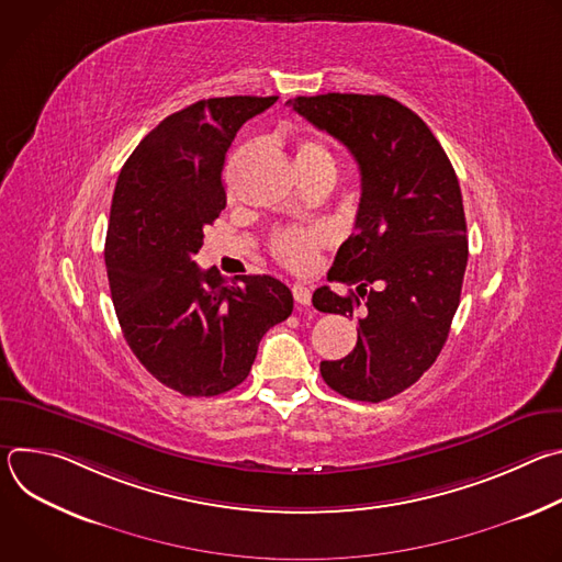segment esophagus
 I'll list each match as a JSON object with an SVG mask.
<instances>
[{
	"instance_id": "esophagus-1",
	"label": "esophagus",
	"mask_w": 562,
	"mask_h": 562,
	"mask_svg": "<svg viewBox=\"0 0 562 562\" xmlns=\"http://www.w3.org/2000/svg\"><path fill=\"white\" fill-rule=\"evenodd\" d=\"M293 300L300 304V306H308L311 304V291L302 284H293Z\"/></svg>"
}]
</instances>
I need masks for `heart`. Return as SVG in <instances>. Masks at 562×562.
<instances>
[{"label":"heart","mask_w":562,"mask_h":562,"mask_svg":"<svg viewBox=\"0 0 562 562\" xmlns=\"http://www.w3.org/2000/svg\"><path fill=\"white\" fill-rule=\"evenodd\" d=\"M325 159H331V153L319 142L302 139L297 144L300 169H306L315 162H325ZM327 239H329V233L323 226H311V228L289 226V228H280L273 235L271 251L284 267L293 271H304L313 265L317 249L323 247Z\"/></svg>","instance_id":"b5f03b06"}]
</instances>
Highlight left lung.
Segmentation results:
<instances>
[{
	"label": "left lung",
	"instance_id": "left-lung-1",
	"mask_svg": "<svg viewBox=\"0 0 562 562\" xmlns=\"http://www.w3.org/2000/svg\"><path fill=\"white\" fill-rule=\"evenodd\" d=\"M286 104L340 139L360 169L356 231L329 271L358 293L319 286L313 306L358 317L353 351L319 362L325 382L345 397L380 403L409 389L447 342L469 256L460 184L429 126L386 95L327 93Z\"/></svg>",
	"mask_w": 562,
	"mask_h": 562
}]
</instances>
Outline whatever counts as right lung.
I'll return each mask as SVG.
<instances>
[{
  "mask_svg": "<svg viewBox=\"0 0 562 562\" xmlns=\"http://www.w3.org/2000/svg\"><path fill=\"white\" fill-rule=\"evenodd\" d=\"M276 100H200L159 122L117 178L104 260L120 327L144 369L189 397L243 382L262 336L293 311L280 280L228 282L193 260L226 206L222 169L235 133Z\"/></svg>",
  "mask_w": 562,
  "mask_h": 562,
  "instance_id": "obj_1",
  "label": "right lung"
}]
</instances>
